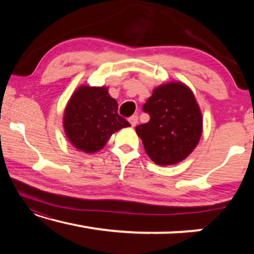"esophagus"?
Listing matches in <instances>:
<instances>
[{
  "label": "esophagus",
  "mask_w": 254,
  "mask_h": 254,
  "mask_svg": "<svg viewBox=\"0 0 254 254\" xmlns=\"http://www.w3.org/2000/svg\"><path fill=\"white\" fill-rule=\"evenodd\" d=\"M137 120H139V118H137V115H132V117L128 118V122H130V124L132 127H135L136 123H137Z\"/></svg>",
  "instance_id": "34e87169"
}]
</instances>
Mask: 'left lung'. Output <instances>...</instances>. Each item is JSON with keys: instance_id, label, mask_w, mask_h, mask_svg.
<instances>
[{"instance_id": "obj_1", "label": "left lung", "mask_w": 254, "mask_h": 254, "mask_svg": "<svg viewBox=\"0 0 254 254\" xmlns=\"http://www.w3.org/2000/svg\"><path fill=\"white\" fill-rule=\"evenodd\" d=\"M142 111L150 120L137 126L135 131L152 161L161 166L175 165L191 153L200 139L203 121L187 86L180 83L159 86Z\"/></svg>"}]
</instances>
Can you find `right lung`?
<instances>
[{"instance_id": "1", "label": "right lung", "mask_w": 254, "mask_h": 254, "mask_svg": "<svg viewBox=\"0 0 254 254\" xmlns=\"http://www.w3.org/2000/svg\"><path fill=\"white\" fill-rule=\"evenodd\" d=\"M130 126L119 115L118 102L106 87L81 86L71 96L64 117L68 140L86 153L101 150L114 132Z\"/></svg>"}]
</instances>
